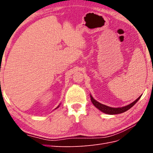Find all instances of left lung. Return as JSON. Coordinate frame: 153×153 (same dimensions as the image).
<instances>
[{
    "mask_svg": "<svg viewBox=\"0 0 153 153\" xmlns=\"http://www.w3.org/2000/svg\"><path fill=\"white\" fill-rule=\"evenodd\" d=\"M141 95L140 97H139L138 98L135 100V101L130 103L128 105L123 106V107H118V108H114V107H110V106L103 105V104L100 103L98 101H97V100L94 99L92 97V95L90 94L91 100V102L93 104V105L95 106L97 108H98L99 110H100L101 112L105 113V114H110V115L118 114L123 113V112L127 111V110H128L129 109H130L131 107L138 101L139 99L141 98Z\"/></svg>",
    "mask_w": 153,
    "mask_h": 153,
    "instance_id": "1",
    "label": "left lung"
}]
</instances>
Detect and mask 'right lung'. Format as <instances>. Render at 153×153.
<instances>
[{
    "label": "right lung",
    "mask_w": 153,
    "mask_h": 153,
    "mask_svg": "<svg viewBox=\"0 0 153 153\" xmlns=\"http://www.w3.org/2000/svg\"><path fill=\"white\" fill-rule=\"evenodd\" d=\"M60 105H58V106L56 107V108H55V110H56V109H57V108H58V107H59V106H60Z\"/></svg>",
    "instance_id": "obj_1"
}]
</instances>
